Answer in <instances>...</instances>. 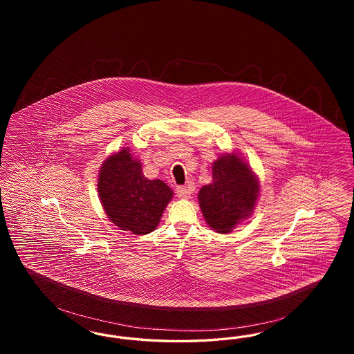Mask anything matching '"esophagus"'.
Listing matches in <instances>:
<instances>
[{
  "instance_id": "1",
  "label": "esophagus",
  "mask_w": 354,
  "mask_h": 354,
  "mask_svg": "<svg viewBox=\"0 0 354 354\" xmlns=\"http://www.w3.org/2000/svg\"><path fill=\"white\" fill-rule=\"evenodd\" d=\"M191 194H192V187H176V195L182 199L189 198Z\"/></svg>"
}]
</instances>
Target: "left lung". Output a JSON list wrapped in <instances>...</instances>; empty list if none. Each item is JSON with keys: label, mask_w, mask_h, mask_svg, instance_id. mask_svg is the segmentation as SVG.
Segmentation results:
<instances>
[{"label": "left lung", "mask_w": 354, "mask_h": 354, "mask_svg": "<svg viewBox=\"0 0 354 354\" xmlns=\"http://www.w3.org/2000/svg\"><path fill=\"white\" fill-rule=\"evenodd\" d=\"M260 191L251 169L235 153H225L212 165V183L199 191V204L208 225L228 234L252 214Z\"/></svg>", "instance_id": "8db88e82"}]
</instances>
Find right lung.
I'll use <instances>...</instances> for the list:
<instances>
[{"instance_id":"right-lung-1","label":"right lung","mask_w":354,"mask_h":354,"mask_svg":"<svg viewBox=\"0 0 354 354\" xmlns=\"http://www.w3.org/2000/svg\"><path fill=\"white\" fill-rule=\"evenodd\" d=\"M102 205L110 220L122 231L135 235L152 232L174 192L165 182L149 180L130 149L109 156L98 178Z\"/></svg>"}]
</instances>
